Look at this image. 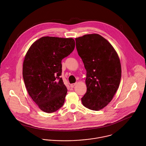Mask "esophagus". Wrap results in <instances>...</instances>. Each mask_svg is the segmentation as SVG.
<instances>
[{"mask_svg": "<svg viewBox=\"0 0 146 146\" xmlns=\"http://www.w3.org/2000/svg\"><path fill=\"white\" fill-rule=\"evenodd\" d=\"M76 83H73L71 84H70V86H71V87H72V88H73L74 86H75V85H76Z\"/></svg>", "mask_w": 146, "mask_h": 146, "instance_id": "esophagus-1", "label": "esophagus"}]
</instances>
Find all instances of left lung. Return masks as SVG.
<instances>
[{
	"mask_svg": "<svg viewBox=\"0 0 146 146\" xmlns=\"http://www.w3.org/2000/svg\"><path fill=\"white\" fill-rule=\"evenodd\" d=\"M78 54L86 70V93L84 106L92 110L102 109L112 100L119 88L121 67L112 45L99 34H88L75 39Z\"/></svg>",
	"mask_w": 146,
	"mask_h": 146,
	"instance_id": "left-lung-1",
	"label": "left lung"
}]
</instances>
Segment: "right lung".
I'll return each instance as SVG.
<instances>
[{
	"label": "right lung",
	"instance_id": "add662e5",
	"mask_svg": "<svg viewBox=\"0 0 146 146\" xmlns=\"http://www.w3.org/2000/svg\"><path fill=\"white\" fill-rule=\"evenodd\" d=\"M72 38L42 37L28 50L22 74L29 94L42 111L52 113L64 102L67 89L63 83L62 60L74 50Z\"/></svg>",
	"mask_w": 146,
	"mask_h": 146
}]
</instances>
